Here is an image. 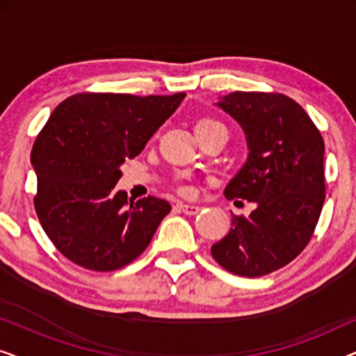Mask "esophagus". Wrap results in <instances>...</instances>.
<instances>
[{
	"label": "esophagus",
	"instance_id": "34e87169",
	"mask_svg": "<svg viewBox=\"0 0 356 356\" xmlns=\"http://www.w3.org/2000/svg\"><path fill=\"white\" fill-rule=\"evenodd\" d=\"M177 207L183 213H186V216H196V213H199V211H201V207L199 206H193V204H184V202H178Z\"/></svg>",
	"mask_w": 356,
	"mask_h": 356
}]
</instances>
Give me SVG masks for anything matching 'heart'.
I'll list each match as a JSON object with an SVG mask.
<instances>
[{
  "label": "heart",
  "instance_id": "obj_1",
  "mask_svg": "<svg viewBox=\"0 0 356 356\" xmlns=\"http://www.w3.org/2000/svg\"><path fill=\"white\" fill-rule=\"evenodd\" d=\"M213 124H218V123H217V121H213V120H201V121H197V123H196V128H194V129L209 128V126H213Z\"/></svg>",
  "mask_w": 356,
  "mask_h": 356
}]
</instances>
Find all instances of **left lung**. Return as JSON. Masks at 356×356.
Returning <instances> with one entry per match:
<instances>
[{"instance_id":"left-lung-1","label":"left lung","mask_w":356,"mask_h":356,"mask_svg":"<svg viewBox=\"0 0 356 356\" xmlns=\"http://www.w3.org/2000/svg\"><path fill=\"white\" fill-rule=\"evenodd\" d=\"M241 126L248 159L227 184V199L254 202L250 217L232 213V228L211 252L243 277L270 274L295 259L313 236L325 199L324 140L290 97L233 92L216 104Z\"/></svg>"}]
</instances>
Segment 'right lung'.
Wrapping results in <instances>:
<instances>
[{"instance_id":"obj_1","label":"right lung","mask_w":356,"mask_h":356,"mask_svg":"<svg viewBox=\"0 0 356 356\" xmlns=\"http://www.w3.org/2000/svg\"><path fill=\"white\" fill-rule=\"evenodd\" d=\"M186 94H76L53 110L35 139V211L58 251L86 269L108 272L149 246L172 206L115 191L121 165L143 152Z\"/></svg>"}]
</instances>
